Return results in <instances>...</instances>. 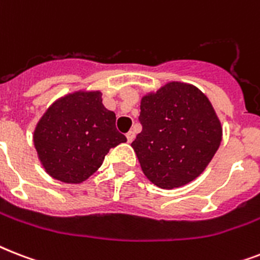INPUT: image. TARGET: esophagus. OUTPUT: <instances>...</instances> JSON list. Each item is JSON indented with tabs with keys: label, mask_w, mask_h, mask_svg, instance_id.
I'll return each instance as SVG.
<instances>
[{
	"label": "esophagus",
	"mask_w": 260,
	"mask_h": 260,
	"mask_svg": "<svg viewBox=\"0 0 260 260\" xmlns=\"http://www.w3.org/2000/svg\"><path fill=\"white\" fill-rule=\"evenodd\" d=\"M134 139H135V132L134 131H129V132L126 134V140H128V143H131Z\"/></svg>",
	"instance_id": "34e87169"
}]
</instances>
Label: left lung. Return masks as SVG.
Listing matches in <instances>:
<instances>
[{
	"instance_id": "8db88e82",
	"label": "left lung",
	"mask_w": 260,
	"mask_h": 260,
	"mask_svg": "<svg viewBox=\"0 0 260 260\" xmlns=\"http://www.w3.org/2000/svg\"><path fill=\"white\" fill-rule=\"evenodd\" d=\"M142 132L132 142L142 170L162 189L183 186L205 170L222 136L221 122L205 94L169 82L140 102Z\"/></svg>"
}]
</instances>
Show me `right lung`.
<instances>
[{
	"mask_svg": "<svg viewBox=\"0 0 260 260\" xmlns=\"http://www.w3.org/2000/svg\"><path fill=\"white\" fill-rule=\"evenodd\" d=\"M98 90L66 94L46 110L34 132L39 160L48 175L81 183L101 167L110 148L125 143L116 114L102 105Z\"/></svg>",
	"mask_w": 260,
	"mask_h": 260,
	"instance_id": "right-lung-1",
	"label": "right lung"
}]
</instances>
